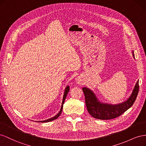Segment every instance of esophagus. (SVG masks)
Instances as JSON below:
<instances>
[{"label": "esophagus", "instance_id": "esophagus-1", "mask_svg": "<svg viewBox=\"0 0 146 146\" xmlns=\"http://www.w3.org/2000/svg\"><path fill=\"white\" fill-rule=\"evenodd\" d=\"M76 81L78 84H84V79H83V78L82 76H79L76 78Z\"/></svg>", "mask_w": 146, "mask_h": 146}]
</instances>
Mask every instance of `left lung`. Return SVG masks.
Here are the masks:
<instances>
[{
    "label": "left lung",
    "instance_id": "obj_1",
    "mask_svg": "<svg viewBox=\"0 0 146 146\" xmlns=\"http://www.w3.org/2000/svg\"><path fill=\"white\" fill-rule=\"evenodd\" d=\"M139 88V81H138L131 95L127 100L115 105L100 103L98 100L93 92L88 88L83 87L82 91L84 94L86 105L89 113L95 119L110 120L122 115L133 105L138 94Z\"/></svg>",
    "mask_w": 146,
    "mask_h": 146
}]
</instances>
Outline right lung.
Listing matches in <instances>:
<instances>
[{
	"label": "right lung",
	"instance_id": "1",
	"mask_svg": "<svg viewBox=\"0 0 146 146\" xmlns=\"http://www.w3.org/2000/svg\"><path fill=\"white\" fill-rule=\"evenodd\" d=\"M70 90V87L69 86H67L66 87L65 89V92H64V97H63V100H62V106H61V109L60 110V111L59 112V113H58L56 115H55L54 117H53L51 119H47V120H43V121H40L39 122H50V121H52V120H54L56 119L57 117H59V115L61 114V112L62 111V108H63V105L64 103V102H65V100L66 98V95H67V94L68 93V92Z\"/></svg>",
	"mask_w": 146,
	"mask_h": 146
}]
</instances>
